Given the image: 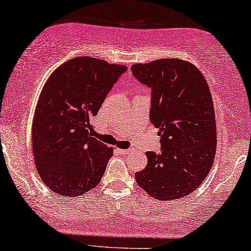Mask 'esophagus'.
I'll use <instances>...</instances> for the list:
<instances>
[{"label":"esophagus","mask_w":251,"mask_h":251,"mask_svg":"<svg viewBox=\"0 0 251 251\" xmlns=\"http://www.w3.org/2000/svg\"><path fill=\"white\" fill-rule=\"evenodd\" d=\"M118 151H119V153L120 154H124V155H127V154H129V153H131V149H118Z\"/></svg>","instance_id":"34e87169"}]
</instances>
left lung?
<instances>
[{
	"mask_svg": "<svg viewBox=\"0 0 251 251\" xmlns=\"http://www.w3.org/2000/svg\"><path fill=\"white\" fill-rule=\"evenodd\" d=\"M134 77L151 89L149 119L160 129L161 153L147 151V166L135 180L160 201L183 198L210 173L217 126L210 88L185 60L160 59L132 66Z\"/></svg>",
	"mask_w": 251,
	"mask_h": 251,
	"instance_id": "1",
	"label": "left lung"
}]
</instances>
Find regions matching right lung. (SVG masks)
I'll return each mask as SVG.
<instances>
[{
  "instance_id": "1",
  "label": "right lung",
  "mask_w": 251,
  "mask_h": 251,
  "mask_svg": "<svg viewBox=\"0 0 251 251\" xmlns=\"http://www.w3.org/2000/svg\"><path fill=\"white\" fill-rule=\"evenodd\" d=\"M127 67L77 56L44 85L32 123L34 164L44 184L65 197L100 182L113 151L93 136L91 120Z\"/></svg>"
}]
</instances>
